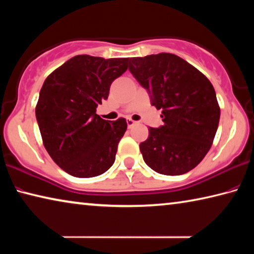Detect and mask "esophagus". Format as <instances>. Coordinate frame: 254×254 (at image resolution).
Instances as JSON below:
<instances>
[{
    "instance_id": "obj_1",
    "label": "esophagus",
    "mask_w": 254,
    "mask_h": 254,
    "mask_svg": "<svg viewBox=\"0 0 254 254\" xmlns=\"http://www.w3.org/2000/svg\"><path fill=\"white\" fill-rule=\"evenodd\" d=\"M127 127H131L134 126V124H135L136 122H135V121H133L132 119H127Z\"/></svg>"
}]
</instances>
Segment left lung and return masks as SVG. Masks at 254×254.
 <instances>
[{
	"mask_svg": "<svg viewBox=\"0 0 254 254\" xmlns=\"http://www.w3.org/2000/svg\"><path fill=\"white\" fill-rule=\"evenodd\" d=\"M128 70L162 110L163 126L149 127L140 143L143 160L158 174L178 176L194 169L212 147L221 110L203 72L174 54L131 58Z\"/></svg>",
	"mask_w": 254,
	"mask_h": 254,
	"instance_id": "8db88e82",
	"label": "left lung"
}]
</instances>
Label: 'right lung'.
<instances>
[{
	"mask_svg": "<svg viewBox=\"0 0 254 254\" xmlns=\"http://www.w3.org/2000/svg\"><path fill=\"white\" fill-rule=\"evenodd\" d=\"M127 58L78 55L47 77L36 118L47 152L74 177L91 178L109 170L127 131L126 119L109 122L96 114L110 86L127 69Z\"/></svg>",
	"mask_w": 254,
	"mask_h": 254,
	"instance_id": "add662e5",
	"label": "right lung"
}]
</instances>
